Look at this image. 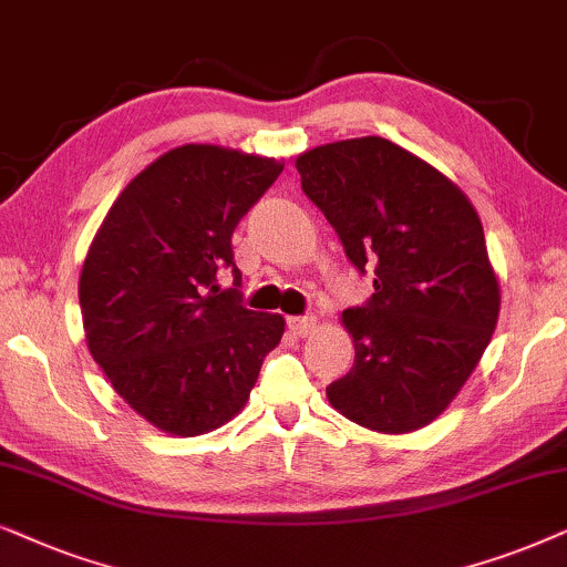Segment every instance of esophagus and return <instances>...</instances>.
I'll list each match as a JSON object with an SVG mask.
<instances>
[{
	"mask_svg": "<svg viewBox=\"0 0 567 567\" xmlns=\"http://www.w3.org/2000/svg\"><path fill=\"white\" fill-rule=\"evenodd\" d=\"M288 329L296 337H308L316 329V319H313V316H290Z\"/></svg>",
	"mask_w": 567,
	"mask_h": 567,
	"instance_id": "34e87169",
	"label": "esophagus"
}]
</instances>
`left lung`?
Returning a JSON list of instances; mask_svg holds the SVG:
<instances>
[{
  "label": "left lung",
  "instance_id": "obj_1",
  "mask_svg": "<svg viewBox=\"0 0 567 567\" xmlns=\"http://www.w3.org/2000/svg\"><path fill=\"white\" fill-rule=\"evenodd\" d=\"M296 168L352 267L373 275V296L342 313L354 362L327 386L331 406L379 433L427 425L470 379L501 311L477 213L383 137L308 150Z\"/></svg>",
  "mask_w": 567,
  "mask_h": 567
}]
</instances>
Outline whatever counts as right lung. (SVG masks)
<instances>
[{"label": "right lung", "mask_w": 567, "mask_h": 567, "mask_svg": "<svg viewBox=\"0 0 567 567\" xmlns=\"http://www.w3.org/2000/svg\"><path fill=\"white\" fill-rule=\"evenodd\" d=\"M279 173L269 157L176 147L118 194L90 246L80 277L90 354L165 433L192 437L236 417L282 339V316L244 306L230 244Z\"/></svg>", "instance_id": "add662e5"}]
</instances>
